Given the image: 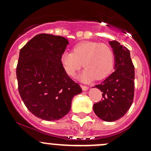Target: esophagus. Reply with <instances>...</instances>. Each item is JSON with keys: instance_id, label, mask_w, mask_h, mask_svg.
<instances>
[{"instance_id": "obj_1", "label": "esophagus", "mask_w": 151, "mask_h": 151, "mask_svg": "<svg viewBox=\"0 0 151 151\" xmlns=\"http://www.w3.org/2000/svg\"><path fill=\"white\" fill-rule=\"evenodd\" d=\"M81 88H82V89H83V91H88V88H89L88 86H85V85H81Z\"/></svg>"}]
</instances>
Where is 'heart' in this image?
I'll return each instance as SVG.
<instances>
[{
	"label": "heart",
	"mask_w": 151,
	"mask_h": 151,
	"mask_svg": "<svg viewBox=\"0 0 151 151\" xmlns=\"http://www.w3.org/2000/svg\"><path fill=\"white\" fill-rule=\"evenodd\" d=\"M60 61L68 76L73 77L83 66L85 70L79 76L83 83L106 78L113 69L115 55L112 49L106 44L96 42H82L73 48V52H64Z\"/></svg>",
	"instance_id": "heart-1"
}]
</instances>
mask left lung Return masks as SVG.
I'll return each mask as SVG.
<instances>
[{
  "instance_id": "obj_1",
  "label": "left lung",
  "mask_w": 151,
  "mask_h": 151,
  "mask_svg": "<svg viewBox=\"0 0 151 151\" xmlns=\"http://www.w3.org/2000/svg\"><path fill=\"white\" fill-rule=\"evenodd\" d=\"M109 44L115 55V71L94 87L102 92L103 99L93 104V111L100 119L112 122L122 118L133 102L134 66L126 47L117 41Z\"/></svg>"
}]
</instances>
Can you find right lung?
Segmentation results:
<instances>
[{
  "label": "right lung",
  "instance_id": "right-lung-1",
  "mask_svg": "<svg viewBox=\"0 0 151 151\" xmlns=\"http://www.w3.org/2000/svg\"><path fill=\"white\" fill-rule=\"evenodd\" d=\"M68 45L63 36L41 33L19 51L16 71L19 95L28 110L42 120L63 118L74 96L82 92L60 61Z\"/></svg>",
  "mask_w": 151,
  "mask_h": 151
}]
</instances>
